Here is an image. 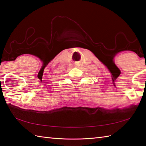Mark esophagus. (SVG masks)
Segmentation results:
<instances>
[{"instance_id":"34e87169","label":"esophagus","mask_w":146,"mask_h":146,"mask_svg":"<svg viewBox=\"0 0 146 146\" xmlns=\"http://www.w3.org/2000/svg\"><path fill=\"white\" fill-rule=\"evenodd\" d=\"M77 63H78V64H79V62H77Z\"/></svg>"}]
</instances>
